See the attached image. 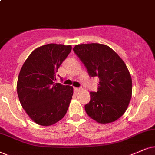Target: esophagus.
Masks as SVG:
<instances>
[{"label": "esophagus", "mask_w": 155, "mask_h": 155, "mask_svg": "<svg viewBox=\"0 0 155 155\" xmlns=\"http://www.w3.org/2000/svg\"><path fill=\"white\" fill-rule=\"evenodd\" d=\"M80 88H76V87H74V93H77V92H79L80 91Z\"/></svg>", "instance_id": "1"}]
</instances>
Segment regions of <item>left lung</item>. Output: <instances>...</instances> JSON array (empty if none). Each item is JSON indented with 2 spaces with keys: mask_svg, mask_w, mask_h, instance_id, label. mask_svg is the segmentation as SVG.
<instances>
[{
  "mask_svg": "<svg viewBox=\"0 0 155 155\" xmlns=\"http://www.w3.org/2000/svg\"><path fill=\"white\" fill-rule=\"evenodd\" d=\"M89 76L99 79L97 92L85 111L92 119L108 124L124 114L132 98V81L126 64L110 47L101 44L76 45L73 48Z\"/></svg>",
  "mask_w": 155,
  "mask_h": 155,
  "instance_id": "left-lung-1",
  "label": "left lung"
}]
</instances>
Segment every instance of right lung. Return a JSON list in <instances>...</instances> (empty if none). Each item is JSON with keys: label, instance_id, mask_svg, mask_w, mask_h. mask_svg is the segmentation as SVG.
Masks as SVG:
<instances>
[{"label": "right lung", "instance_id": "add662e5", "mask_svg": "<svg viewBox=\"0 0 155 155\" xmlns=\"http://www.w3.org/2000/svg\"><path fill=\"white\" fill-rule=\"evenodd\" d=\"M71 51V45H44L33 51L21 67L17 81L18 96L23 109L36 124L50 126L66 114L73 87L54 81L58 68Z\"/></svg>", "mask_w": 155, "mask_h": 155}]
</instances>
